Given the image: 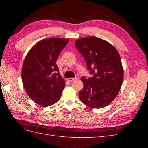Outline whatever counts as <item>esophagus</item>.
Returning <instances> with one entry per match:
<instances>
[{
  "label": "esophagus",
  "mask_w": 148,
  "mask_h": 148,
  "mask_svg": "<svg viewBox=\"0 0 148 148\" xmlns=\"http://www.w3.org/2000/svg\"><path fill=\"white\" fill-rule=\"evenodd\" d=\"M77 77H74V78H72V77H70V78H69V79H67L69 82H72V81H74V80H76V79H77Z\"/></svg>",
  "instance_id": "esophagus-1"
}]
</instances>
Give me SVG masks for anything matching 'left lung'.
Wrapping results in <instances>:
<instances>
[{"label":"left lung","instance_id":"obj_1","mask_svg":"<svg viewBox=\"0 0 148 148\" xmlns=\"http://www.w3.org/2000/svg\"><path fill=\"white\" fill-rule=\"evenodd\" d=\"M75 46L93 75L88 79L81 77L83 88L79 93L80 100L92 108L108 106L117 96L123 80L118 51L108 41L93 36L76 40Z\"/></svg>","mask_w":148,"mask_h":148}]
</instances>
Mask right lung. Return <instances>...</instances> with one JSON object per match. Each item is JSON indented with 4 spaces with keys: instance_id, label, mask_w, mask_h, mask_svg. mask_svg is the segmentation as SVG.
Masks as SVG:
<instances>
[{
    "instance_id": "obj_1",
    "label": "right lung",
    "mask_w": 148,
    "mask_h": 148,
    "mask_svg": "<svg viewBox=\"0 0 148 148\" xmlns=\"http://www.w3.org/2000/svg\"><path fill=\"white\" fill-rule=\"evenodd\" d=\"M69 41V39H43L30 49L24 60L22 82L28 95L37 104L48 107L60 99L65 82L56 62Z\"/></svg>"
}]
</instances>
